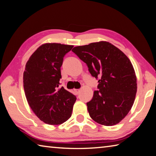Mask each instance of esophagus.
Instances as JSON below:
<instances>
[{"label":"esophagus","instance_id":"1","mask_svg":"<svg viewBox=\"0 0 156 156\" xmlns=\"http://www.w3.org/2000/svg\"><path fill=\"white\" fill-rule=\"evenodd\" d=\"M73 91H74V93H76V95H78L79 93H80V89H74L73 90Z\"/></svg>","mask_w":156,"mask_h":156}]
</instances>
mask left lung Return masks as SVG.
Listing matches in <instances>:
<instances>
[{"mask_svg":"<svg viewBox=\"0 0 156 156\" xmlns=\"http://www.w3.org/2000/svg\"><path fill=\"white\" fill-rule=\"evenodd\" d=\"M99 78L92 100L87 103L90 117L101 125H116L132 108L137 91L136 76L129 59L114 45L99 41L72 50Z\"/></svg>","mask_w":156,"mask_h":156,"instance_id":"obj_1","label":"left lung"}]
</instances>
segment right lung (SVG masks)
Segmentation results:
<instances>
[{"instance_id": "add662e5", "label": "right lung", "mask_w": 156, "mask_h": 156, "mask_svg": "<svg viewBox=\"0 0 156 156\" xmlns=\"http://www.w3.org/2000/svg\"><path fill=\"white\" fill-rule=\"evenodd\" d=\"M73 46L47 43L37 49L25 67L23 83L30 108L39 119L58 125L72 116L76 98L62 87L61 67L63 57Z\"/></svg>"}]
</instances>
